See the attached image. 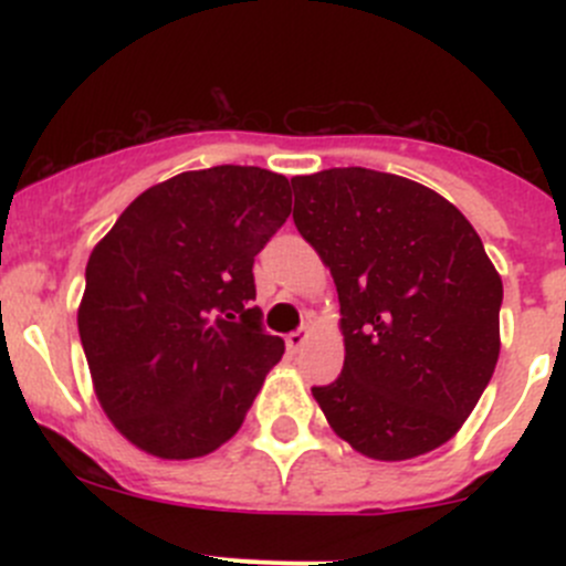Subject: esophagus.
<instances>
[{
	"label": "esophagus",
	"mask_w": 566,
	"mask_h": 566,
	"mask_svg": "<svg viewBox=\"0 0 566 566\" xmlns=\"http://www.w3.org/2000/svg\"><path fill=\"white\" fill-rule=\"evenodd\" d=\"M306 339H310V331L301 328V331H293V334H287V339H284V342H287L290 353H298L301 347L306 345Z\"/></svg>",
	"instance_id": "34e87169"
}]
</instances>
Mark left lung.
<instances>
[{
	"mask_svg": "<svg viewBox=\"0 0 566 566\" xmlns=\"http://www.w3.org/2000/svg\"><path fill=\"white\" fill-rule=\"evenodd\" d=\"M293 221L339 293L345 367L315 386L331 430L373 460L458 436L493 378L504 287L449 199L364 167L293 177Z\"/></svg>",
	"mask_w": 566,
	"mask_h": 566,
	"instance_id": "1",
	"label": "left lung"
}]
</instances>
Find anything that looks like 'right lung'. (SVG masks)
<instances>
[{"label":"right lung","instance_id":"1","mask_svg":"<svg viewBox=\"0 0 566 566\" xmlns=\"http://www.w3.org/2000/svg\"><path fill=\"white\" fill-rule=\"evenodd\" d=\"M290 205L284 175L197 169L139 193L93 249L78 336L101 408L136 449L205 458L241 430L284 353L251 306V265Z\"/></svg>","mask_w":566,"mask_h":566}]
</instances>
